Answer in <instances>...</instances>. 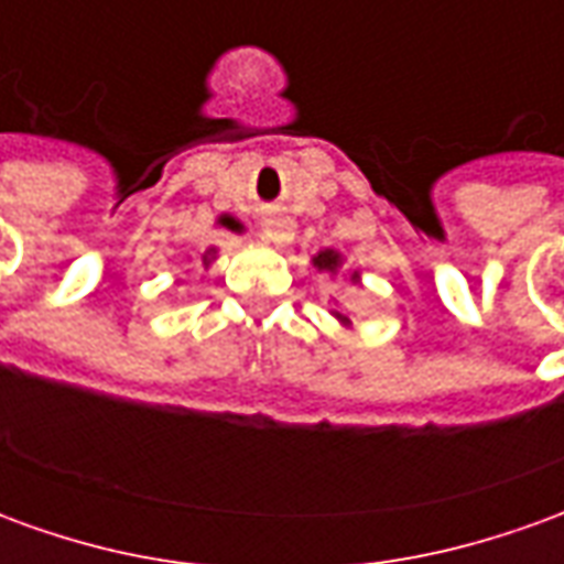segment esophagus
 <instances>
[{"label":"esophagus","mask_w":564,"mask_h":564,"mask_svg":"<svg viewBox=\"0 0 564 564\" xmlns=\"http://www.w3.org/2000/svg\"><path fill=\"white\" fill-rule=\"evenodd\" d=\"M262 235L271 245H290L295 235V223L290 217H269L262 223Z\"/></svg>","instance_id":"obj_1"}]
</instances>
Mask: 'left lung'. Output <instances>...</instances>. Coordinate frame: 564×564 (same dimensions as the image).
<instances>
[{
	"mask_svg": "<svg viewBox=\"0 0 564 564\" xmlns=\"http://www.w3.org/2000/svg\"><path fill=\"white\" fill-rule=\"evenodd\" d=\"M314 265L323 271H335L338 269V253H335V250H323V253L314 259Z\"/></svg>",
	"mask_w": 564,
	"mask_h": 564,
	"instance_id": "1",
	"label": "left lung"
}]
</instances>
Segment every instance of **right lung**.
<instances>
[{"mask_svg": "<svg viewBox=\"0 0 564 564\" xmlns=\"http://www.w3.org/2000/svg\"><path fill=\"white\" fill-rule=\"evenodd\" d=\"M223 223H226V226H229V229H235V226H238V223L229 220V217H223Z\"/></svg>", "mask_w": 564, "mask_h": 564, "instance_id": "add662e5", "label": "right lung"}]
</instances>
